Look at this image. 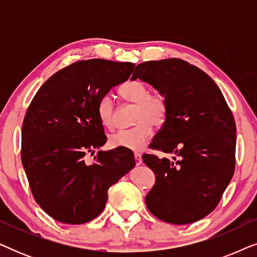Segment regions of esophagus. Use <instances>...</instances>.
<instances>
[{"label":"esophagus","mask_w":257,"mask_h":257,"mask_svg":"<svg viewBox=\"0 0 257 257\" xmlns=\"http://www.w3.org/2000/svg\"><path fill=\"white\" fill-rule=\"evenodd\" d=\"M135 160H136V165H142L143 164V159H142V154L139 153H135Z\"/></svg>","instance_id":"esophagus-1"}]
</instances>
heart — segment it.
I'll return each instance as SVG.
<instances>
[{"label": "heart", "mask_w": 257, "mask_h": 257, "mask_svg": "<svg viewBox=\"0 0 257 257\" xmlns=\"http://www.w3.org/2000/svg\"><path fill=\"white\" fill-rule=\"evenodd\" d=\"M122 99L135 103L133 121L137 122L132 127L121 128L110 137V144L113 147L139 151L149 142L153 128L160 127L166 121L168 115V104L164 94L150 92L149 85L140 80H128L118 90ZM98 118L101 124L111 128L114 125V105L108 94H104L98 100Z\"/></svg>", "instance_id": "b5f03b06"}]
</instances>
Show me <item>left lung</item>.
I'll use <instances>...</instances> for the list:
<instances>
[{"instance_id":"obj_1","label":"left lung","mask_w":257,"mask_h":257,"mask_svg":"<svg viewBox=\"0 0 257 257\" xmlns=\"http://www.w3.org/2000/svg\"><path fill=\"white\" fill-rule=\"evenodd\" d=\"M140 78L164 94L168 115L150 149L173 159L144 154L156 184L147 193V208L173 224L201 220L220 202L235 171L236 126L214 80L179 58L144 62L132 80Z\"/></svg>"}]
</instances>
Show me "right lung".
Returning <instances> with one entry per match:
<instances>
[{"mask_svg":"<svg viewBox=\"0 0 257 257\" xmlns=\"http://www.w3.org/2000/svg\"><path fill=\"white\" fill-rule=\"evenodd\" d=\"M133 63L78 61L37 91L22 125L21 159L31 193L52 219L82 224L103 212L107 189L135 167L132 151H98L106 143L98 100L126 82Z\"/></svg>","mask_w":257,"mask_h":257,"instance_id":"1","label":"right lung"}]
</instances>
